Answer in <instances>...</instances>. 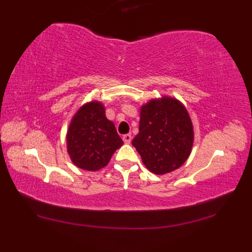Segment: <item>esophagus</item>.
Returning a JSON list of instances; mask_svg holds the SVG:
<instances>
[{"label": "esophagus", "mask_w": 252, "mask_h": 252, "mask_svg": "<svg viewBox=\"0 0 252 252\" xmlns=\"http://www.w3.org/2000/svg\"><path fill=\"white\" fill-rule=\"evenodd\" d=\"M123 141H124V143L125 144H129L131 142V135L130 134H124L123 135Z\"/></svg>", "instance_id": "34e87169"}]
</instances>
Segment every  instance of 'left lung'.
<instances>
[{
    "label": "left lung",
    "mask_w": 252,
    "mask_h": 252,
    "mask_svg": "<svg viewBox=\"0 0 252 252\" xmlns=\"http://www.w3.org/2000/svg\"><path fill=\"white\" fill-rule=\"evenodd\" d=\"M188 112L170 97L152 100L141 109L139 134L132 145L151 172L164 174L178 169L188 158L193 130Z\"/></svg>",
    "instance_id": "8db88e82"
}]
</instances>
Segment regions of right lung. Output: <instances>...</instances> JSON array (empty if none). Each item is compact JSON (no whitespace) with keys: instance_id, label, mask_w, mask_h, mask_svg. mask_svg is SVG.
<instances>
[{"instance_id":"right-lung-1","label":"right lung","mask_w":252,"mask_h":252,"mask_svg":"<svg viewBox=\"0 0 252 252\" xmlns=\"http://www.w3.org/2000/svg\"><path fill=\"white\" fill-rule=\"evenodd\" d=\"M123 145L113 123L105 117L98 102L84 105L72 119L67 132V150L79 168L95 171L108 164Z\"/></svg>"}]
</instances>
